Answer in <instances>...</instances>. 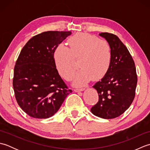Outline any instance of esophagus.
I'll use <instances>...</instances> for the list:
<instances>
[{
  "label": "esophagus",
  "instance_id": "esophagus-1",
  "mask_svg": "<svg viewBox=\"0 0 150 150\" xmlns=\"http://www.w3.org/2000/svg\"><path fill=\"white\" fill-rule=\"evenodd\" d=\"M85 90V88H76L74 90L75 92H79V91H82Z\"/></svg>",
  "mask_w": 150,
  "mask_h": 150
}]
</instances>
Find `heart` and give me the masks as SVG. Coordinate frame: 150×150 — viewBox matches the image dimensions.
<instances>
[{"mask_svg":"<svg viewBox=\"0 0 150 150\" xmlns=\"http://www.w3.org/2000/svg\"><path fill=\"white\" fill-rule=\"evenodd\" d=\"M69 47L60 44L54 52L56 68L62 77L70 80L77 71L75 60L82 68L74 78V84L82 86L101 79L110 68L112 51L108 41L86 33H78L68 40Z\"/></svg>","mask_w":150,"mask_h":150,"instance_id":"b5f03b06","label":"heart"}]
</instances>
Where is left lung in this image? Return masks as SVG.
I'll return each mask as SVG.
<instances>
[{"label": "left lung", "mask_w": 150, "mask_h": 150, "mask_svg": "<svg viewBox=\"0 0 150 150\" xmlns=\"http://www.w3.org/2000/svg\"><path fill=\"white\" fill-rule=\"evenodd\" d=\"M99 35L110 44L112 59L106 74L93 86L97 91L98 101L91 111L95 116L111 119L122 115L132 104L137 75L131 54L119 37L107 32Z\"/></svg>", "instance_id": "8db88e82"}]
</instances>
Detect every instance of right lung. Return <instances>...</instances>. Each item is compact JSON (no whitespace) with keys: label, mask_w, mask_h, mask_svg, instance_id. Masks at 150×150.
<instances>
[{"label":"right lung","mask_w":150,"mask_h":150,"mask_svg":"<svg viewBox=\"0 0 150 150\" xmlns=\"http://www.w3.org/2000/svg\"><path fill=\"white\" fill-rule=\"evenodd\" d=\"M71 31H48L33 37L15 63L13 86L19 106L35 119L52 117L71 93L59 75L53 54Z\"/></svg>","instance_id":"right-lung-1"}]
</instances>
